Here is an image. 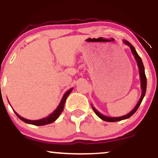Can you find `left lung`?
Here are the masks:
<instances>
[{"mask_svg":"<svg viewBox=\"0 0 158 158\" xmlns=\"http://www.w3.org/2000/svg\"><path fill=\"white\" fill-rule=\"evenodd\" d=\"M123 43H124L125 44L128 45V46L130 48H131L132 54H133L134 56H135V60L137 63V66H138V68H139V79H140V81H141L140 86H141V89H142V94H141L140 99H139L138 102H137V104L136 105L135 108H134V109L132 110L130 112V113L126 114V115L122 116V117H106V116L103 115V114L99 113V112L98 111V110L96 109V108H94V107L92 106V104H91L92 108H93L94 111L95 112V114H97V115L99 117V118L102 119V120L106 121V122H117V121H120V120H123V119H128V118H129L130 117H131V116L133 115V114H135L136 111H137V108H139V105H140L141 102H142L143 97H145V94H146V84H147V82H146V74H145V69H144V66H143L142 59H141V58L139 57L138 54H137V51H136L135 48H134V46L131 44V43L128 42V41H126V40H123Z\"/></svg>","mask_w":158,"mask_h":158,"instance_id":"8db88e82","label":"left lung"}]
</instances>
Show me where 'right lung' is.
I'll list each match as a JSON object with an SVG mask.
<instances>
[{"label": "right lung", "mask_w": 158, "mask_h": 158, "mask_svg": "<svg viewBox=\"0 0 158 158\" xmlns=\"http://www.w3.org/2000/svg\"><path fill=\"white\" fill-rule=\"evenodd\" d=\"M73 89V88H70V90H68V91H67L66 93L64 94V96H63V97H62V99H61L60 103H59V105L58 106L57 108H56V109L54 110L52 114H50L48 117H44V118L37 119V120H30V119H25V118H23V117H21L19 114L16 113L15 110H14V112H15L16 116H17V117H19L20 119H21V120L23 121L24 123H27V124L35 125V126H45V125L50 124V123H53L54 121H56V119H58V117H59V115L61 114V112L63 111L65 101H66L68 95L71 93L72 90Z\"/></svg>", "instance_id": "right-lung-1"}]
</instances>
